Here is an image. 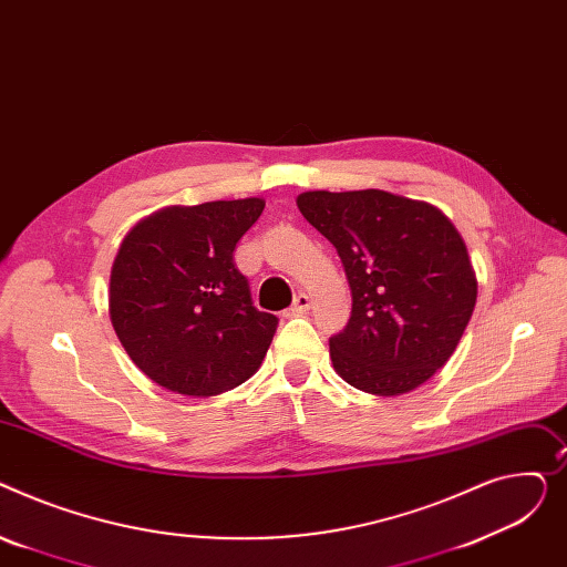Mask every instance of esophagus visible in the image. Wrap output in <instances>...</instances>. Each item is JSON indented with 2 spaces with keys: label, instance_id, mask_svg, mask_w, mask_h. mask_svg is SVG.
<instances>
[{
  "label": "esophagus",
  "instance_id": "esophagus-1",
  "mask_svg": "<svg viewBox=\"0 0 567 567\" xmlns=\"http://www.w3.org/2000/svg\"><path fill=\"white\" fill-rule=\"evenodd\" d=\"M309 309H311V297H309L307 292H299V295L295 297L292 307L288 309V313H290V316H302V313H307Z\"/></svg>",
  "mask_w": 567,
  "mask_h": 567
}]
</instances>
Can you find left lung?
Instances as JSON below:
<instances>
[{
    "label": "left lung",
    "mask_w": 567,
    "mask_h": 567,
    "mask_svg": "<svg viewBox=\"0 0 567 567\" xmlns=\"http://www.w3.org/2000/svg\"><path fill=\"white\" fill-rule=\"evenodd\" d=\"M297 208L337 247L352 292L350 320L329 339L337 373L375 395L435 375L470 324L478 288L451 219L384 189L305 192Z\"/></svg>",
    "instance_id": "8db88e82"
}]
</instances>
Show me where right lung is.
<instances>
[{"instance_id":"right-lung-1","label":"right lung","mask_w":567,"mask_h":567,"mask_svg":"<svg viewBox=\"0 0 567 567\" xmlns=\"http://www.w3.org/2000/svg\"><path fill=\"white\" fill-rule=\"evenodd\" d=\"M262 208V198L166 208L121 243L110 279L112 324L159 386L206 398L258 371L279 318L254 307L233 251Z\"/></svg>"}]
</instances>
